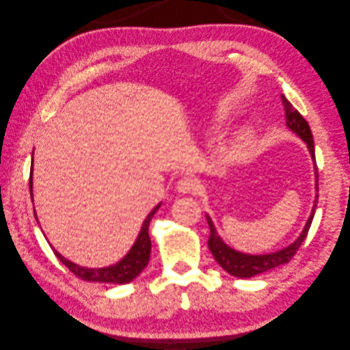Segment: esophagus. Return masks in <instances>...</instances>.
Returning a JSON list of instances; mask_svg holds the SVG:
<instances>
[{
	"instance_id": "1",
	"label": "esophagus",
	"mask_w": 350,
	"mask_h": 350,
	"mask_svg": "<svg viewBox=\"0 0 350 350\" xmlns=\"http://www.w3.org/2000/svg\"><path fill=\"white\" fill-rule=\"evenodd\" d=\"M176 189L180 193H192V195H198L202 189L201 180L195 176H184L182 179H179L176 182Z\"/></svg>"
}]
</instances>
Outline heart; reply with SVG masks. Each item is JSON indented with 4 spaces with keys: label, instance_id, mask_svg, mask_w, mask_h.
I'll use <instances>...</instances> for the list:
<instances>
[{
    "label": "heart",
    "instance_id": "1",
    "mask_svg": "<svg viewBox=\"0 0 350 350\" xmlns=\"http://www.w3.org/2000/svg\"><path fill=\"white\" fill-rule=\"evenodd\" d=\"M241 144H246V137L245 138H242V142Z\"/></svg>",
    "mask_w": 350,
    "mask_h": 350
}]
</instances>
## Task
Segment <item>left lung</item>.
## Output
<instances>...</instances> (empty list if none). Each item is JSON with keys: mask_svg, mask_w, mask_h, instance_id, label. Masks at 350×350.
I'll list each match as a JSON object with an SVG mask.
<instances>
[{"mask_svg": "<svg viewBox=\"0 0 350 350\" xmlns=\"http://www.w3.org/2000/svg\"><path fill=\"white\" fill-rule=\"evenodd\" d=\"M282 104H284V108H285L286 125L295 132V134H297L306 142L309 151H310V155L314 161V144H313V135H312V131L309 128V124L306 122L304 116L299 113V111L293 108V105L288 101L284 95H282ZM314 170H316V172H314L316 182H318L319 175H318V166H316V162H314ZM316 187H318V184H316ZM316 198H318V195H316ZM316 205H318V201H314L312 213L309 216V219L305 225V229L301 234V237H299L288 247L282 249V251H279V252L268 254V255H245V254L234 251V249H230L228 245L224 243V241L218 237V234H216V229H215L211 218L209 216H206L208 225L211 229V237L208 241L209 251L212 252L215 260L218 262L228 273H230L232 276H237V278H252L255 275L278 268V266H280V265H285V263L291 262L292 258L296 255L297 249L301 247L302 242L305 241V238L308 235L310 224L313 221Z\"/></svg>", "mask_w": 350, "mask_h": 350, "instance_id": "8db88e82", "label": "left lung"}]
</instances>
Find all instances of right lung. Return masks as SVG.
Returning a JSON list of instances; mask_svg holds the SVG:
<instances>
[{"mask_svg": "<svg viewBox=\"0 0 350 350\" xmlns=\"http://www.w3.org/2000/svg\"><path fill=\"white\" fill-rule=\"evenodd\" d=\"M29 192L32 193V170L29 175ZM161 205V204H159ZM159 205L146 216V219L141 228V232L138 235L137 242L132 246L128 255L118 263H115L112 266H108V268H101V269H88V268H82V266H78L70 260H66L62 255H59L55 249L53 247V251L55 256L68 268L77 278L82 280H88V282H103V284H129L131 280H134L144 269L145 266L149 262V254H151V239H149L148 234V226L149 222H151L152 216L158 211ZM37 218V215H36Z\"/></svg>", "mask_w": 350, "mask_h": 350, "instance_id": "1", "label": "right lung"}]
</instances>
